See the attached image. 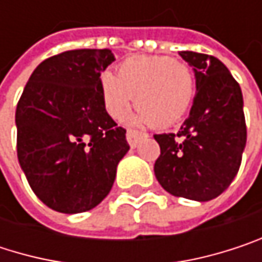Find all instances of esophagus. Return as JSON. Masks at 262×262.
<instances>
[{"instance_id": "esophagus-1", "label": "esophagus", "mask_w": 262, "mask_h": 262, "mask_svg": "<svg viewBox=\"0 0 262 262\" xmlns=\"http://www.w3.org/2000/svg\"><path fill=\"white\" fill-rule=\"evenodd\" d=\"M126 136H127V142H129V145H130V147H136V145H138V142H139L142 138H147V135H145V133H139V132L130 130V129L127 130Z\"/></svg>"}]
</instances>
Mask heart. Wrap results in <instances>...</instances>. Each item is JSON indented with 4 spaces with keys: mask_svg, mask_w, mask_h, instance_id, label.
Masks as SVG:
<instances>
[{
    "mask_svg": "<svg viewBox=\"0 0 262 262\" xmlns=\"http://www.w3.org/2000/svg\"><path fill=\"white\" fill-rule=\"evenodd\" d=\"M100 92L107 114L121 120L138 107L132 123L165 127L189 111L195 95V77L188 63L168 56H133L120 63L117 77L104 73Z\"/></svg>",
    "mask_w": 262,
    "mask_h": 262,
    "instance_id": "1",
    "label": "heart"
}]
</instances>
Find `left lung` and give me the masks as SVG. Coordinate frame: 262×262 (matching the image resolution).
Listing matches in <instances>:
<instances>
[{
  "instance_id": "obj_1",
  "label": "left lung",
  "mask_w": 262,
  "mask_h": 262,
  "mask_svg": "<svg viewBox=\"0 0 262 262\" xmlns=\"http://www.w3.org/2000/svg\"><path fill=\"white\" fill-rule=\"evenodd\" d=\"M195 76V97L178 135H155L161 155L155 176L161 186L197 202L219 197L236 176L246 147L241 88L217 57L181 51Z\"/></svg>"
}]
</instances>
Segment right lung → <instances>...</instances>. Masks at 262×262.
<instances>
[{"label":"right lung","mask_w":262,"mask_h":262,"mask_svg":"<svg viewBox=\"0 0 262 262\" xmlns=\"http://www.w3.org/2000/svg\"><path fill=\"white\" fill-rule=\"evenodd\" d=\"M111 50H71L45 59L16 107L18 161L33 192L51 209L79 214L111 191L129 151L126 130L106 112L100 76Z\"/></svg>","instance_id":"right-lung-1"}]
</instances>
